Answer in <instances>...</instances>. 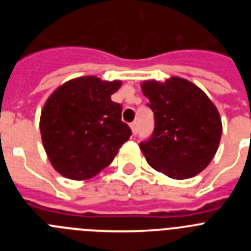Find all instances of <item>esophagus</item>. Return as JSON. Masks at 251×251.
Instances as JSON below:
<instances>
[{
    "label": "esophagus",
    "mask_w": 251,
    "mask_h": 251,
    "mask_svg": "<svg viewBox=\"0 0 251 251\" xmlns=\"http://www.w3.org/2000/svg\"><path fill=\"white\" fill-rule=\"evenodd\" d=\"M130 128H132L133 134L136 136L137 133H138V122H133V123L130 124Z\"/></svg>",
    "instance_id": "obj_1"
}]
</instances>
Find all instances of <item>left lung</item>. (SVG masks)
Returning a JSON list of instances; mask_svg holds the SVG:
<instances>
[{
    "mask_svg": "<svg viewBox=\"0 0 251 251\" xmlns=\"http://www.w3.org/2000/svg\"><path fill=\"white\" fill-rule=\"evenodd\" d=\"M142 92L154 115L152 136L139 143L148 165L175 179L200 174L220 143L223 126L216 106L182 77L145 81Z\"/></svg>",
    "mask_w": 251,
    "mask_h": 251,
    "instance_id": "obj_1",
    "label": "left lung"
}]
</instances>
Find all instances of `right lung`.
Returning <instances> with one entry per match:
<instances>
[{
	"instance_id": "right-lung-1",
	"label": "right lung",
	"mask_w": 251,
	"mask_h": 251,
	"mask_svg": "<svg viewBox=\"0 0 251 251\" xmlns=\"http://www.w3.org/2000/svg\"><path fill=\"white\" fill-rule=\"evenodd\" d=\"M121 81L76 77L46 100L40 132L51 165L70 179H88L112 163L132 130L122 121V105L110 99Z\"/></svg>"
}]
</instances>
